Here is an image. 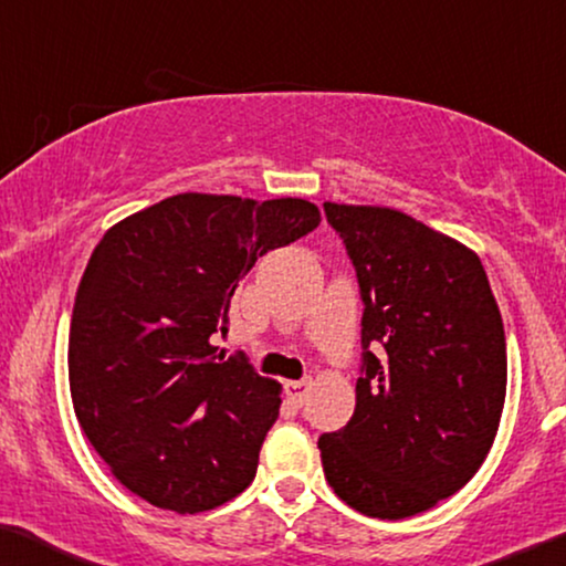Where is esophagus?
Returning <instances> with one entry per match:
<instances>
[{"label": "esophagus", "mask_w": 566, "mask_h": 566, "mask_svg": "<svg viewBox=\"0 0 566 566\" xmlns=\"http://www.w3.org/2000/svg\"><path fill=\"white\" fill-rule=\"evenodd\" d=\"M310 389H312V381H310V378H302V381H286V384H284V394H286V399L297 403V407H302V401L307 399Z\"/></svg>", "instance_id": "34e87169"}]
</instances>
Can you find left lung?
<instances>
[{
	"label": "left lung",
	"instance_id": "obj_1",
	"mask_svg": "<svg viewBox=\"0 0 566 566\" xmlns=\"http://www.w3.org/2000/svg\"><path fill=\"white\" fill-rule=\"evenodd\" d=\"M364 300L348 424L317 440L327 483L399 521L458 493L491 452L505 333L478 254L391 208L325 202Z\"/></svg>",
	"mask_w": 566,
	"mask_h": 566
}]
</instances>
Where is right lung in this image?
<instances>
[{"label": "right lung", "mask_w": 566, "mask_h": 566, "mask_svg": "<svg viewBox=\"0 0 566 566\" xmlns=\"http://www.w3.org/2000/svg\"><path fill=\"white\" fill-rule=\"evenodd\" d=\"M319 226L307 200L182 192L104 233L75 294L67 378L83 434L134 495L198 513L256 475L280 384L216 358L259 256Z\"/></svg>", "instance_id": "obj_1"}]
</instances>
